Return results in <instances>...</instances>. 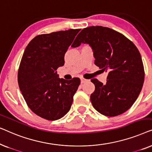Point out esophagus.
I'll return each instance as SVG.
<instances>
[{"label":"esophagus","mask_w":152,"mask_h":152,"mask_svg":"<svg viewBox=\"0 0 152 152\" xmlns=\"http://www.w3.org/2000/svg\"><path fill=\"white\" fill-rule=\"evenodd\" d=\"M80 80H81V83H82V84H84L85 82H88V80H86V79H84V78H81Z\"/></svg>","instance_id":"34e87169"}]
</instances>
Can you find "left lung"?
<instances>
[{
  "label": "left lung",
  "instance_id": "8db88e82",
  "mask_svg": "<svg viewBox=\"0 0 152 152\" xmlns=\"http://www.w3.org/2000/svg\"><path fill=\"white\" fill-rule=\"evenodd\" d=\"M90 45L95 64L108 72L107 84L92 79L95 91L91 95L93 107L102 115L116 116L129 109L142 90L145 72L136 45L121 33L102 26L84 28L71 47Z\"/></svg>",
  "mask_w": 152,
  "mask_h": 152
}]
</instances>
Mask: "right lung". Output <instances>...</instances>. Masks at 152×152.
Instances as JSON below:
<instances>
[{
	"mask_svg": "<svg viewBox=\"0 0 152 152\" xmlns=\"http://www.w3.org/2000/svg\"><path fill=\"white\" fill-rule=\"evenodd\" d=\"M80 29L35 37L25 50L18 72L20 91L29 108L48 120L64 117L71 107L80 80L60 79L56 71Z\"/></svg>",
	"mask_w": 152,
	"mask_h": 152,
	"instance_id": "right-lung-1",
	"label": "right lung"
}]
</instances>
